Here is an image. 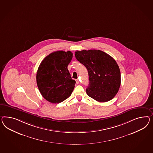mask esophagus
<instances>
[{
	"label": "esophagus",
	"instance_id": "1",
	"mask_svg": "<svg viewBox=\"0 0 153 153\" xmlns=\"http://www.w3.org/2000/svg\"><path fill=\"white\" fill-rule=\"evenodd\" d=\"M76 83H77V84H79V79H76Z\"/></svg>",
	"mask_w": 153,
	"mask_h": 153
}]
</instances>
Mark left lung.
Returning a JSON list of instances; mask_svg holds the SVG:
<instances>
[{
	"label": "left lung",
	"instance_id": "8db88e82",
	"mask_svg": "<svg viewBox=\"0 0 153 153\" xmlns=\"http://www.w3.org/2000/svg\"><path fill=\"white\" fill-rule=\"evenodd\" d=\"M74 53L77 60L88 71L87 95L101 102L112 99L121 85L120 68L115 60L100 50L76 51Z\"/></svg>",
	"mask_w": 153,
	"mask_h": 153
}]
</instances>
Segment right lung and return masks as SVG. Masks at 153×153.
<instances>
[{
  "mask_svg": "<svg viewBox=\"0 0 153 153\" xmlns=\"http://www.w3.org/2000/svg\"><path fill=\"white\" fill-rule=\"evenodd\" d=\"M73 54L58 51L46 56L38 68L36 79L38 89L46 100L58 103L70 96L76 81L71 78L67 66Z\"/></svg>",
  "mask_w": 153,
  "mask_h": 153,
  "instance_id": "obj_1",
  "label": "right lung"
}]
</instances>
